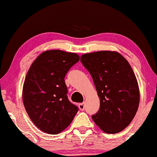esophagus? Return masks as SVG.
Segmentation results:
<instances>
[{
	"mask_svg": "<svg viewBox=\"0 0 157 157\" xmlns=\"http://www.w3.org/2000/svg\"><path fill=\"white\" fill-rule=\"evenodd\" d=\"M78 107L81 111H83L85 109V104L84 103H81V104H79L78 105Z\"/></svg>",
	"mask_w": 157,
	"mask_h": 157,
	"instance_id": "1",
	"label": "esophagus"
}]
</instances>
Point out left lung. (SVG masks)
Instances as JSON below:
<instances>
[{"mask_svg":"<svg viewBox=\"0 0 157 157\" xmlns=\"http://www.w3.org/2000/svg\"><path fill=\"white\" fill-rule=\"evenodd\" d=\"M80 61L92 76L101 102L93 121L106 133L121 132L133 119L139 104V86L131 66L115 51L86 53Z\"/></svg>","mask_w":157,"mask_h":157,"instance_id":"1","label":"left lung"}]
</instances>
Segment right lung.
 I'll return each mask as SVG.
<instances>
[{"mask_svg":"<svg viewBox=\"0 0 157 157\" xmlns=\"http://www.w3.org/2000/svg\"><path fill=\"white\" fill-rule=\"evenodd\" d=\"M80 56L51 50L41 53L31 65L23 87V102L34 124L56 135L71 123L78 107L68 100L65 77Z\"/></svg>","mask_w":157,"mask_h":157,"instance_id":"obj_1","label":"right lung"}]
</instances>
